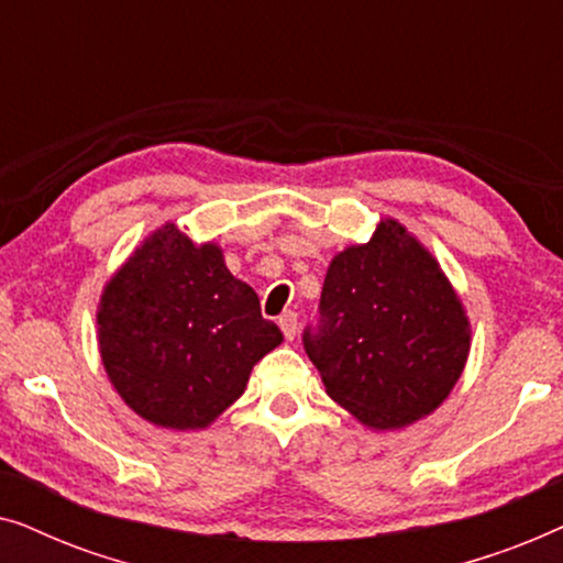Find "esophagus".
<instances>
[{"label": "esophagus", "mask_w": 563, "mask_h": 563, "mask_svg": "<svg viewBox=\"0 0 563 563\" xmlns=\"http://www.w3.org/2000/svg\"><path fill=\"white\" fill-rule=\"evenodd\" d=\"M279 328H282V333H284V338H287V341H291V338L297 335V312H284L282 318H279Z\"/></svg>", "instance_id": "obj_1"}]
</instances>
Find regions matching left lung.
Wrapping results in <instances>:
<instances>
[{"label":"left lung","mask_w":563,"mask_h":563,"mask_svg":"<svg viewBox=\"0 0 563 563\" xmlns=\"http://www.w3.org/2000/svg\"><path fill=\"white\" fill-rule=\"evenodd\" d=\"M468 320L435 258L395 220L338 253L307 356L328 395L368 428H405L433 412L468 356Z\"/></svg>","instance_id":"1"}]
</instances>
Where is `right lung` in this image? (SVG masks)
Wrapping results in <instances>:
<instances>
[{
    "mask_svg": "<svg viewBox=\"0 0 563 563\" xmlns=\"http://www.w3.org/2000/svg\"><path fill=\"white\" fill-rule=\"evenodd\" d=\"M99 351L120 397L161 428H205L243 395L256 361L282 343L258 295L218 245L156 230L104 287Z\"/></svg>",
    "mask_w": 563,
    "mask_h": 563,
    "instance_id": "obj_1",
    "label": "right lung"
}]
</instances>
